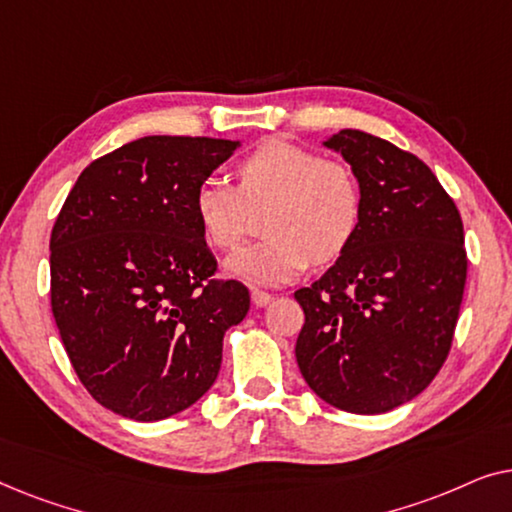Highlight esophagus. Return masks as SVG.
I'll return each mask as SVG.
<instances>
[{"label": "esophagus", "instance_id": "34e87169", "mask_svg": "<svg viewBox=\"0 0 512 512\" xmlns=\"http://www.w3.org/2000/svg\"><path fill=\"white\" fill-rule=\"evenodd\" d=\"M251 300H254L256 307H265L272 300V296L268 291H261V289H254L251 291Z\"/></svg>", "mask_w": 512, "mask_h": 512}]
</instances>
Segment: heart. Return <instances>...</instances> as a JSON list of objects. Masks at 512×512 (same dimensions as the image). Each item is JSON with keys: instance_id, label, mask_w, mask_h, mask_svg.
Returning <instances> with one entry per match:
<instances>
[{"instance_id": "b5f03b06", "label": "heart", "mask_w": 512, "mask_h": 512, "mask_svg": "<svg viewBox=\"0 0 512 512\" xmlns=\"http://www.w3.org/2000/svg\"><path fill=\"white\" fill-rule=\"evenodd\" d=\"M237 184L202 181L193 212L209 247L230 251L247 235L251 212L268 207L263 242L237 251L233 275L254 284H282L310 261L326 265L349 249L361 223V188L345 163L307 146L268 139L235 167Z\"/></svg>"}]
</instances>
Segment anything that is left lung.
Wrapping results in <instances>:
<instances>
[{
	"instance_id": "left-lung-1",
	"label": "left lung",
	"mask_w": 512,
	"mask_h": 512,
	"mask_svg": "<svg viewBox=\"0 0 512 512\" xmlns=\"http://www.w3.org/2000/svg\"><path fill=\"white\" fill-rule=\"evenodd\" d=\"M352 165L361 223L349 249L298 289L296 361L319 398L380 415L429 387L450 354L468 258L459 209L415 153L361 130L326 142Z\"/></svg>"
}]
</instances>
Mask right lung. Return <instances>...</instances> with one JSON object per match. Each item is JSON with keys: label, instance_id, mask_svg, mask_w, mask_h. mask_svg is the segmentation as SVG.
I'll return each instance as SVG.
<instances>
[{"label": "right lung", "instance_id": "obj_1", "mask_svg": "<svg viewBox=\"0 0 512 512\" xmlns=\"http://www.w3.org/2000/svg\"><path fill=\"white\" fill-rule=\"evenodd\" d=\"M237 142L151 135L90 163L51 233V310L97 403L137 422L193 405L249 289L216 277L193 195Z\"/></svg>", "mask_w": 512, "mask_h": 512}]
</instances>
